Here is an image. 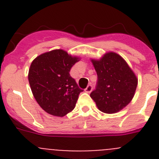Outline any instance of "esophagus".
<instances>
[{
	"instance_id": "34e87169",
	"label": "esophagus",
	"mask_w": 159,
	"mask_h": 159,
	"mask_svg": "<svg viewBox=\"0 0 159 159\" xmlns=\"http://www.w3.org/2000/svg\"><path fill=\"white\" fill-rule=\"evenodd\" d=\"M92 84H89V85H88V87L85 88V92H86L87 93H90V92H92Z\"/></svg>"
}]
</instances>
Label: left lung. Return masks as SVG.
I'll return each instance as SVG.
<instances>
[{
    "label": "left lung",
    "instance_id": "8db88e82",
    "mask_svg": "<svg viewBox=\"0 0 159 159\" xmlns=\"http://www.w3.org/2000/svg\"><path fill=\"white\" fill-rule=\"evenodd\" d=\"M97 73L96 87L90 96L101 111L113 114L127 106L134 97L138 80L119 55L108 52L92 60Z\"/></svg>",
    "mask_w": 159,
    "mask_h": 159
}]
</instances>
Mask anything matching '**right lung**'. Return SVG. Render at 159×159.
Masks as SVG:
<instances>
[{
    "label": "right lung",
    "mask_w": 159,
    "mask_h": 159,
    "mask_svg": "<svg viewBox=\"0 0 159 159\" xmlns=\"http://www.w3.org/2000/svg\"><path fill=\"white\" fill-rule=\"evenodd\" d=\"M79 61L62 49L43 53L32 62L29 81L36 102L50 115L63 117L75 108L83 90L70 75Z\"/></svg>",
    "instance_id": "1"
}]
</instances>
